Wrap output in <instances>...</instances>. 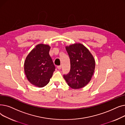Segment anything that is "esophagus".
Masks as SVG:
<instances>
[{
    "instance_id": "1",
    "label": "esophagus",
    "mask_w": 125,
    "mask_h": 125,
    "mask_svg": "<svg viewBox=\"0 0 125 125\" xmlns=\"http://www.w3.org/2000/svg\"><path fill=\"white\" fill-rule=\"evenodd\" d=\"M57 68L58 69H61V66H60V65H59V66H57Z\"/></svg>"
}]
</instances>
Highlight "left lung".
Returning <instances> with one entry per match:
<instances>
[{"label": "left lung", "mask_w": 125, "mask_h": 125, "mask_svg": "<svg viewBox=\"0 0 125 125\" xmlns=\"http://www.w3.org/2000/svg\"><path fill=\"white\" fill-rule=\"evenodd\" d=\"M70 61V70L63 77L69 87L78 89L86 86L92 77L95 62L90 51L81 43L66 47Z\"/></svg>", "instance_id": "obj_1"}]
</instances>
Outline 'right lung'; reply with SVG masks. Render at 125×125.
<instances>
[{
	"label": "right lung",
	"instance_id": "1",
	"mask_svg": "<svg viewBox=\"0 0 125 125\" xmlns=\"http://www.w3.org/2000/svg\"><path fill=\"white\" fill-rule=\"evenodd\" d=\"M50 49L48 45L38 44L25 59V74L29 82L35 86H46L55 70V66L49 55Z\"/></svg>",
	"mask_w": 125,
	"mask_h": 125
}]
</instances>
